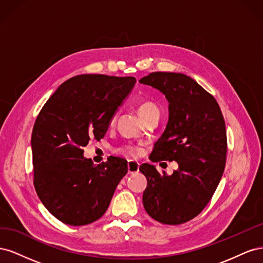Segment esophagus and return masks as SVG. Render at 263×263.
<instances>
[{"mask_svg": "<svg viewBox=\"0 0 263 263\" xmlns=\"http://www.w3.org/2000/svg\"><path fill=\"white\" fill-rule=\"evenodd\" d=\"M127 166H128V173H137L139 171V162L137 161L129 160Z\"/></svg>", "mask_w": 263, "mask_h": 263, "instance_id": "esophagus-1", "label": "esophagus"}]
</instances>
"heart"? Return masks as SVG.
<instances>
[{"label":"heart","instance_id":"1","mask_svg":"<svg viewBox=\"0 0 263 263\" xmlns=\"http://www.w3.org/2000/svg\"><path fill=\"white\" fill-rule=\"evenodd\" d=\"M157 106L154 104V103L151 102H144L141 103V104H139L138 106V114L140 117H142L144 115H146L147 113H149L150 110L153 109H156ZM117 118V113H114L112 116H110V119H109V124L113 125L116 121ZM119 153H121L122 155H124L125 157H128V158H136L138 156H140L141 154V148L139 146H136V145H124L122 146L121 148L118 149Z\"/></svg>","mask_w":263,"mask_h":263}]
</instances>
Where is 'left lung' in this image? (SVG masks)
<instances>
[{
	"label": "left lung",
	"instance_id": "left-lung-1",
	"mask_svg": "<svg viewBox=\"0 0 263 263\" xmlns=\"http://www.w3.org/2000/svg\"><path fill=\"white\" fill-rule=\"evenodd\" d=\"M139 82L169 102L168 124L149 159L179 164L171 176L153 164L139 166L147 179L142 203L157 221L183 224L205 209L221 179L227 153L224 117L213 95L185 74L153 72Z\"/></svg>",
	"mask_w": 263,
	"mask_h": 263
}]
</instances>
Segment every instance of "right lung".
Here are the masks:
<instances>
[{"mask_svg":"<svg viewBox=\"0 0 263 263\" xmlns=\"http://www.w3.org/2000/svg\"><path fill=\"white\" fill-rule=\"evenodd\" d=\"M135 83L133 77H73L55 90L36 119L30 141L34 185L45 208L67 225L101 218L128 171L118 157L94 164L83 147L105 136L110 116Z\"/></svg>","mask_w":263,"mask_h":263,"instance_id":"right-lung-1","label":"right lung"}]
</instances>
